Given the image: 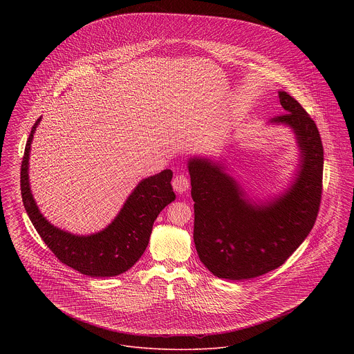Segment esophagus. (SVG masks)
I'll list each match as a JSON object with an SVG mask.
<instances>
[{"mask_svg": "<svg viewBox=\"0 0 354 354\" xmlns=\"http://www.w3.org/2000/svg\"><path fill=\"white\" fill-rule=\"evenodd\" d=\"M188 187H189V180H188V178L185 176V174H179V175H176L174 178L172 188H174L175 192L183 194V192L188 189Z\"/></svg>", "mask_w": 354, "mask_h": 354, "instance_id": "34e87169", "label": "esophagus"}]
</instances>
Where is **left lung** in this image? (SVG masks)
Here are the masks:
<instances>
[{"instance_id":"obj_1","label":"left lung","mask_w":354,"mask_h":354,"mask_svg":"<svg viewBox=\"0 0 354 354\" xmlns=\"http://www.w3.org/2000/svg\"><path fill=\"white\" fill-rule=\"evenodd\" d=\"M286 114L268 124L295 135L299 163L283 192L261 202L204 156L187 162L194 199V241L203 264L219 279L248 280L279 268L309 235L319 214L324 150L316 123L286 91H279Z\"/></svg>"}]
</instances>
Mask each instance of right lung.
<instances>
[{
    "mask_svg": "<svg viewBox=\"0 0 354 354\" xmlns=\"http://www.w3.org/2000/svg\"><path fill=\"white\" fill-rule=\"evenodd\" d=\"M35 120L21 165V195L34 228L61 263L90 277H113L130 270L146 251L152 224L160 211L175 201L171 179L172 171L140 180L126 199L114 220L100 232L75 235L61 230L46 219L29 183V159L34 133L41 122Z\"/></svg>",
    "mask_w": 354,
    "mask_h": 354,
    "instance_id": "right-lung-1",
    "label": "right lung"
}]
</instances>
